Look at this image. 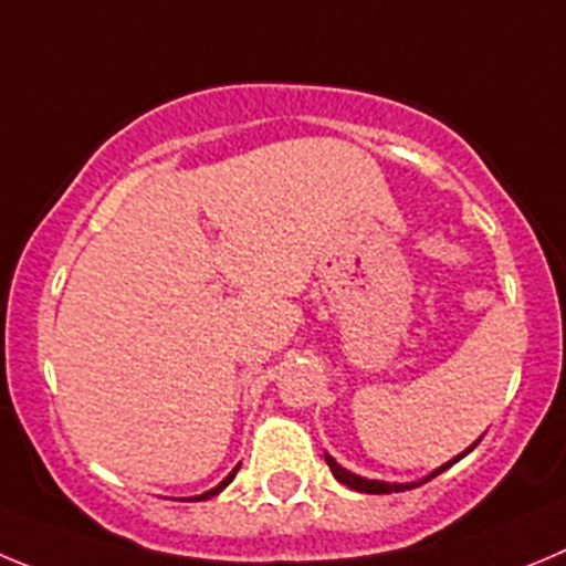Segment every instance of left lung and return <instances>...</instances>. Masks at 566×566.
I'll return each mask as SVG.
<instances>
[{
    "label": "left lung",
    "instance_id": "obj_1",
    "mask_svg": "<svg viewBox=\"0 0 566 566\" xmlns=\"http://www.w3.org/2000/svg\"><path fill=\"white\" fill-rule=\"evenodd\" d=\"M478 443H480V438L472 443V447H467V450H463L461 455H455V458H452V461L443 463V467L432 469V472L427 474V478L410 480V483H388V480H368V478H360V474H355V472H348V469H343L340 463H337L335 458L329 455V452H324V458H326V463H329V469H332V474H335L337 483L348 485V489H355V491H366V494H394V491H410V489H416V485H421V483H427V480H432V478H436V474H441L443 469H450L452 463H458V461H461V458H467L469 452H472L474 447H478Z\"/></svg>",
    "mask_w": 566,
    "mask_h": 566
}]
</instances>
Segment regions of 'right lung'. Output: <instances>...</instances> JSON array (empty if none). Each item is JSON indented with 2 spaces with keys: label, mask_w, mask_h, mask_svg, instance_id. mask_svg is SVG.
I'll list each match as a JSON object with an SVG mask.
<instances>
[{
  "label": "right lung",
  "mask_w": 566,
  "mask_h": 566,
  "mask_svg": "<svg viewBox=\"0 0 566 566\" xmlns=\"http://www.w3.org/2000/svg\"><path fill=\"white\" fill-rule=\"evenodd\" d=\"M237 469H240V467H237ZM237 469H231V474H229V478H223V480H220V483H218V485H214V489L203 491V494H198V497H189V500H192V503H200V500H209V497H214V494H220V491H223V489H226V485H229V483H231V480H234Z\"/></svg>",
  "instance_id": "right-lung-1"
}]
</instances>
